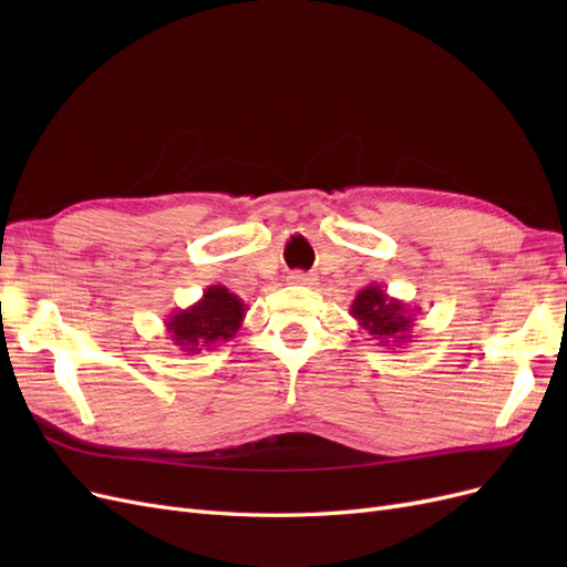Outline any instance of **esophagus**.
<instances>
[{"label": "esophagus", "mask_w": 567, "mask_h": 567, "mask_svg": "<svg viewBox=\"0 0 567 567\" xmlns=\"http://www.w3.org/2000/svg\"><path fill=\"white\" fill-rule=\"evenodd\" d=\"M288 281L293 284V286H312L315 277H312V274H305V271H293L288 277Z\"/></svg>", "instance_id": "esophagus-1"}]
</instances>
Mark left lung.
I'll use <instances>...</instances> for the list:
<instances>
[{"instance_id":"left-lung-1","label":"left lung","mask_w":567,"mask_h":567,"mask_svg":"<svg viewBox=\"0 0 567 567\" xmlns=\"http://www.w3.org/2000/svg\"><path fill=\"white\" fill-rule=\"evenodd\" d=\"M419 307H411L398 298L388 296L379 284H369L357 293L350 305V315L362 329L379 340L381 348H402L411 338V326Z\"/></svg>"}]
</instances>
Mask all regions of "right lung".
Segmentation results:
<instances>
[{"label":"right lung","instance_id":"add662e5","mask_svg":"<svg viewBox=\"0 0 567 567\" xmlns=\"http://www.w3.org/2000/svg\"><path fill=\"white\" fill-rule=\"evenodd\" d=\"M248 305L227 286L215 284L203 290L198 302L177 310L165 319L169 340L188 354L213 350L231 340L241 329Z\"/></svg>","mask_w":567,"mask_h":567}]
</instances>
